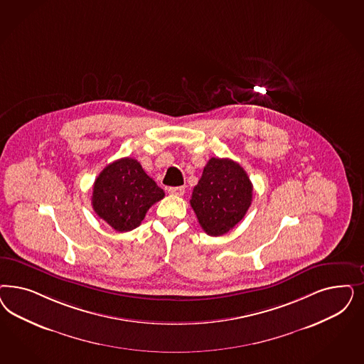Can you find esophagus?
I'll return each instance as SVG.
<instances>
[{
	"mask_svg": "<svg viewBox=\"0 0 364 364\" xmlns=\"http://www.w3.org/2000/svg\"><path fill=\"white\" fill-rule=\"evenodd\" d=\"M167 191L171 194V196H183V193H185V188L183 186H176V188H167Z\"/></svg>",
	"mask_w": 364,
	"mask_h": 364,
	"instance_id": "34e87169",
	"label": "esophagus"
}]
</instances>
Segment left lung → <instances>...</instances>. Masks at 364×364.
Segmentation results:
<instances>
[{
    "mask_svg": "<svg viewBox=\"0 0 364 364\" xmlns=\"http://www.w3.org/2000/svg\"><path fill=\"white\" fill-rule=\"evenodd\" d=\"M252 196L253 185L240 164L228 158H211L193 190L190 205L203 232L217 237L244 218Z\"/></svg>",
    "mask_w": 364,
    "mask_h": 364,
    "instance_id": "8db88e82",
    "label": "left lung"
}]
</instances>
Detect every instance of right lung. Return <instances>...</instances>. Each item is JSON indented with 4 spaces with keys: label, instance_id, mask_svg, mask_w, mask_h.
<instances>
[{
    "label": "right lung",
    "instance_id": "right-lung-1",
    "mask_svg": "<svg viewBox=\"0 0 364 364\" xmlns=\"http://www.w3.org/2000/svg\"><path fill=\"white\" fill-rule=\"evenodd\" d=\"M164 197V190L136 159L122 158L108 164L95 179L92 208L117 232H129Z\"/></svg>",
    "mask_w": 364,
    "mask_h": 364
}]
</instances>
